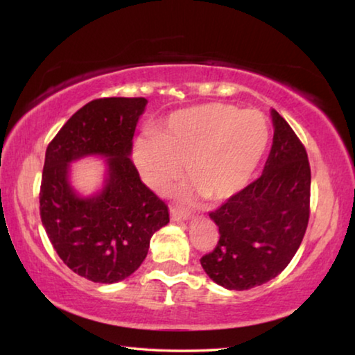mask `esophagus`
<instances>
[{
    "label": "esophagus",
    "mask_w": 355,
    "mask_h": 355,
    "mask_svg": "<svg viewBox=\"0 0 355 355\" xmlns=\"http://www.w3.org/2000/svg\"><path fill=\"white\" fill-rule=\"evenodd\" d=\"M171 218L172 220H186L189 219V213L183 211V209H180L177 207H171Z\"/></svg>",
    "instance_id": "34e87169"
}]
</instances>
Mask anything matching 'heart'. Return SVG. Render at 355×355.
<instances>
[{"label": "heart", "instance_id": "obj_1", "mask_svg": "<svg viewBox=\"0 0 355 355\" xmlns=\"http://www.w3.org/2000/svg\"><path fill=\"white\" fill-rule=\"evenodd\" d=\"M271 128L264 114L230 103H205L171 114L163 135L135 146V161L152 188L164 191L189 177L203 196L227 200L243 191L268 152Z\"/></svg>", "mask_w": 355, "mask_h": 355}]
</instances>
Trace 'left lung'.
<instances>
[{"label": "left lung", "instance_id": "obj_1", "mask_svg": "<svg viewBox=\"0 0 355 355\" xmlns=\"http://www.w3.org/2000/svg\"><path fill=\"white\" fill-rule=\"evenodd\" d=\"M271 116L272 147L263 173L209 211L219 227V241L200 264L227 290H250L277 277L293 260L309 225L307 150L277 111Z\"/></svg>", "mask_w": 355, "mask_h": 355}]
</instances>
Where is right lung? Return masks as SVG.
<instances>
[{
  "mask_svg": "<svg viewBox=\"0 0 355 355\" xmlns=\"http://www.w3.org/2000/svg\"><path fill=\"white\" fill-rule=\"evenodd\" d=\"M144 97L89 101L48 144L39 192L42 224L59 258L97 284H116L146 260L150 238L169 222V208L142 183L128 158ZM87 154L108 159L104 191L78 198L68 163Z\"/></svg>",
  "mask_w": 355,
  "mask_h": 355,
  "instance_id": "obj_1",
  "label": "right lung"
}]
</instances>
